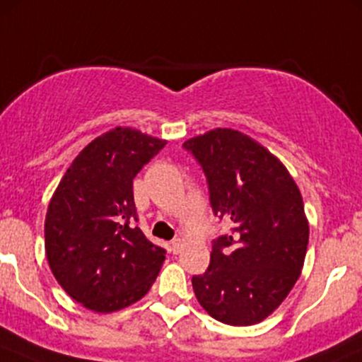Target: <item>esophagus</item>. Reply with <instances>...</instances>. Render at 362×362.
<instances>
[{"label":"esophagus","instance_id":"34e87169","mask_svg":"<svg viewBox=\"0 0 362 362\" xmlns=\"http://www.w3.org/2000/svg\"><path fill=\"white\" fill-rule=\"evenodd\" d=\"M170 249H171V252H173V254H178V252L182 250V240L180 238L173 240V242H171V245H170Z\"/></svg>","mask_w":362,"mask_h":362}]
</instances>
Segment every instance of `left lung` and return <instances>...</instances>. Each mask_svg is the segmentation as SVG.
Listing matches in <instances>:
<instances>
[{"mask_svg": "<svg viewBox=\"0 0 362 362\" xmlns=\"http://www.w3.org/2000/svg\"><path fill=\"white\" fill-rule=\"evenodd\" d=\"M184 147L206 175L214 214L231 218L206 272L192 276L196 298L229 326L261 322L301 275L310 235L301 192L279 158L236 129L217 127Z\"/></svg>", "mask_w": 362, "mask_h": 362, "instance_id": "8db88e82", "label": "left lung"}]
</instances>
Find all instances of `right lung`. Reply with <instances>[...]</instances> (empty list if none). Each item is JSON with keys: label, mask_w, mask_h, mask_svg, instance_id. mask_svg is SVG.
I'll list each match as a JSON object with an SVG mask.
<instances>
[{"label": "right lung", "mask_w": 362, "mask_h": 362, "mask_svg": "<svg viewBox=\"0 0 362 362\" xmlns=\"http://www.w3.org/2000/svg\"><path fill=\"white\" fill-rule=\"evenodd\" d=\"M164 145L133 127L107 131L73 159L50 199L47 261L69 298L93 312L133 305L158 279L166 250L134 224L133 178Z\"/></svg>", "instance_id": "add662e5"}]
</instances>
